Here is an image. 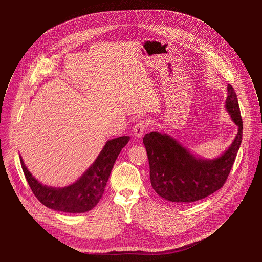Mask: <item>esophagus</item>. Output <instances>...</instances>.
<instances>
[{
  "mask_svg": "<svg viewBox=\"0 0 262 262\" xmlns=\"http://www.w3.org/2000/svg\"><path fill=\"white\" fill-rule=\"evenodd\" d=\"M147 128V122L144 120H140L138 121V123H136L135 127H134V135L137 138H141L144 135V132Z\"/></svg>",
  "mask_w": 262,
  "mask_h": 262,
  "instance_id": "esophagus-1",
  "label": "esophagus"
}]
</instances>
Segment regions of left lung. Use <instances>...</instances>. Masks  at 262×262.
Returning a JSON list of instances; mask_svg holds the SVG:
<instances>
[{
  "mask_svg": "<svg viewBox=\"0 0 262 262\" xmlns=\"http://www.w3.org/2000/svg\"><path fill=\"white\" fill-rule=\"evenodd\" d=\"M225 108L237 125L232 144L220 157L207 160L192 154L167 134L151 132L143 138L154 190L162 198L178 203L201 200L225 183L243 140V120L236 93L227 86Z\"/></svg>",
  "mask_w": 262,
  "mask_h": 262,
  "instance_id": "left-lung-1",
  "label": "left lung"
}]
</instances>
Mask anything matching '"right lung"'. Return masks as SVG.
I'll use <instances>...</instances> for the list:
<instances>
[{
  "instance_id": "obj_1",
  "label": "right lung",
  "mask_w": 262,
  "mask_h": 262,
  "mask_svg": "<svg viewBox=\"0 0 262 262\" xmlns=\"http://www.w3.org/2000/svg\"><path fill=\"white\" fill-rule=\"evenodd\" d=\"M129 139L128 136H123L108 140L87 171L64 188H54L39 182L31 174L19 156L20 164L33 194L43 205L62 212H86L95 207L101 199L111 171Z\"/></svg>"
}]
</instances>
